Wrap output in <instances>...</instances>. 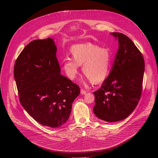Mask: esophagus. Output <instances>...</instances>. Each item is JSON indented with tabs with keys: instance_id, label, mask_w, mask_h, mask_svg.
Returning a JSON list of instances; mask_svg holds the SVG:
<instances>
[{
	"instance_id": "obj_1",
	"label": "esophagus",
	"mask_w": 158,
	"mask_h": 158,
	"mask_svg": "<svg viewBox=\"0 0 158 158\" xmlns=\"http://www.w3.org/2000/svg\"><path fill=\"white\" fill-rule=\"evenodd\" d=\"M80 92H81V94H82V95H84V94H85L87 93L86 91L84 90V89H82V88L80 89Z\"/></svg>"
}]
</instances>
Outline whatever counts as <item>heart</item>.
I'll return each instance as SVG.
<instances>
[{
  "label": "heart",
  "instance_id": "1",
  "mask_svg": "<svg viewBox=\"0 0 158 158\" xmlns=\"http://www.w3.org/2000/svg\"><path fill=\"white\" fill-rule=\"evenodd\" d=\"M73 58L66 56L62 62L66 75L74 80L82 65V73L93 84L102 82L109 76L111 69L112 55L107 48L92 43L73 46L71 49Z\"/></svg>",
  "mask_w": 158,
  "mask_h": 158
}]
</instances>
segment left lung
Segmentation results:
<instances>
[{
    "label": "left lung",
    "instance_id": "1",
    "mask_svg": "<svg viewBox=\"0 0 158 158\" xmlns=\"http://www.w3.org/2000/svg\"><path fill=\"white\" fill-rule=\"evenodd\" d=\"M112 69L101 88L94 92V113L107 122L125 119L134 111L141 97L144 73V59L132 41L121 33Z\"/></svg>",
    "mask_w": 158,
    "mask_h": 158
}]
</instances>
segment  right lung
<instances>
[{
	"instance_id": "right-lung-1",
	"label": "right lung",
	"mask_w": 158,
	"mask_h": 158,
	"mask_svg": "<svg viewBox=\"0 0 158 158\" xmlns=\"http://www.w3.org/2000/svg\"><path fill=\"white\" fill-rule=\"evenodd\" d=\"M53 40L27 44L14 64V76L22 107L41 125L58 128L67 121L78 85L62 76Z\"/></svg>"
}]
</instances>
